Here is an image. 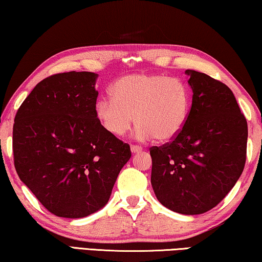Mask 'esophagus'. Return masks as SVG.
Instances as JSON below:
<instances>
[{
	"mask_svg": "<svg viewBox=\"0 0 262 262\" xmlns=\"http://www.w3.org/2000/svg\"><path fill=\"white\" fill-rule=\"evenodd\" d=\"M130 150H132V153H140V151L142 150V147H140V146H134V144H133V146L130 147Z\"/></svg>",
	"mask_w": 262,
	"mask_h": 262,
	"instance_id": "esophagus-1",
	"label": "esophagus"
}]
</instances>
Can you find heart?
<instances>
[{"label":"heart","instance_id":"obj_1","mask_svg":"<svg viewBox=\"0 0 262 262\" xmlns=\"http://www.w3.org/2000/svg\"><path fill=\"white\" fill-rule=\"evenodd\" d=\"M111 95L112 100L97 101L95 116L101 127L116 138L126 134L135 119L138 139L171 141L185 128L192 106L188 85L161 74L120 77L112 85Z\"/></svg>","mask_w":262,"mask_h":262}]
</instances>
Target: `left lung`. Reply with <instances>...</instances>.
I'll use <instances>...</instances> for the list:
<instances>
[{
  "label": "left lung",
  "instance_id": "1",
  "mask_svg": "<svg viewBox=\"0 0 262 262\" xmlns=\"http://www.w3.org/2000/svg\"><path fill=\"white\" fill-rule=\"evenodd\" d=\"M192 107L182 132L151 147L150 182L158 200L173 212L196 215L215 207L243 174L247 121L227 85L187 69Z\"/></svg>",
  "mask_w": 262,
  "mask_h": 262
}]
</instances>
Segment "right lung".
I'll list each match as a JSON object with an SVG mask.
<instances>
[{"instance_id":"1","label":"right lung","mask_w":262,"mask_h":262,"mask_svg":"<svg viewBox=\"0 0 262 262\" xmlns=\"http://www.w3.org/2000/svg\"><path fill=\"white\" fill-rule=\"evenodd\" d=\"M97 74L69 72L42 80L15 116L18 178L50 213L79 219L106 206L129 144L95 116Z\"/></svg>"}]
</instances>
